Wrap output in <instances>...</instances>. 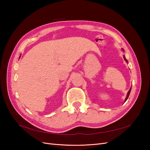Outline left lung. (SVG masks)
<instances>
[{
  "label": "left lung",
  "mask_w": 150,
  "mask_h": 150,
  "mask_svg": "<svg viewBox=\"0 0 150 150\" xmlns=\"http://www.w3.org/2000/svg\"><path fill=\"white\" fill-rule=\"evenodd\" d=\"M122 49V51H124V49ZM123 58H124V59L125 60V61H126L127 63H128V61H127V59H126V57H125V56H123ZM131 90V88L129 89V91L128 92V93H127V96H126V99H125V103L126 101V100H127V99H128V97H129V94H130Z\"/></svg>",
  "instance_id": "1"
}]
</instances>
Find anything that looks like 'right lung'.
<instances>
[{"instance_id":"right-lung-1","label":"right lung","mask_w":150,"mask_h":150,"mask_svg":"<svg viewBox=\"0 0 150 150\" xmlns=\"http://www.w3.org/2000/svg\"><path fill=\"white\" fill-rule=\"evenodd\" d=\"M20 57H21V56H20Z\"/></svg>"}]
</instances>
